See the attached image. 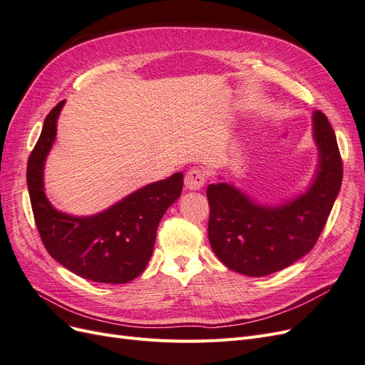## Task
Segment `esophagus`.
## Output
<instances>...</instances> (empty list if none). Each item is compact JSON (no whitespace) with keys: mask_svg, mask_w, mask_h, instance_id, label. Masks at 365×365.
Segmentation results:
<instances>
[{"mask_svg":"<svg viewBox=\"0 0 365 365\" xmlns=\"http://www.w3.org/2000/svg\"><path fill=\"white\" fill-rule=\"evenodd\" d=\"M207 181V173L205 170L200 169V168H193L189 172L185 173L184 178V184L189 190H200L202 189V185Z\"/></svg>","mask_w":365,"mask_h":365,"instance_id":"obj_1","label":"esophagus"}]
</instances>
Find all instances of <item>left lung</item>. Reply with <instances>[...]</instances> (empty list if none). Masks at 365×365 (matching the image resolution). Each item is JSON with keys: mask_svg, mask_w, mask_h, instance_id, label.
<instances>
[{"mask_svg": "<svg viewBox=\"0 0 365 365\" xmlns=\"http://www.w3.org/2000/svg\"><path fill=\"white\" fill-rule=\"evenodd\" d=\"M319 161L309 190L279 207L259 205L227 182L210 184L208 240L227 268L262 277L289 267L314 248L327 222L342 181L335 132L322 111H314Z\"/></svg>", "mask_w": 365, "mask_h": 365, "instance_id": "1", "label": "left lung"}]
</instances>
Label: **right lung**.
Returning a JSON list of instances; mask_svg holds the SVG:
<instances>
[{"label":"right lung","instance_id":"obj_1","mask_svg":"<svg viewBox=\"0 0 365 365\" xmlns=\"http://www.w3.org/2000/svg\"><path fill=\"white\" fill-rule=\"evenodd\" d=\"M65 101L43 121L27 163L33 216L50 256L79 277L97 283H128L145 271L155 245L161 217L182 190V173L152 182L105 212L76 217L58 212L43 193V163L56 138Z\"/></svg>","mask_w":365,"mask_h":365}]
</instances>
